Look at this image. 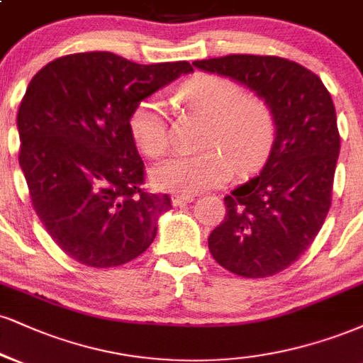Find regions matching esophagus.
Here are the masks:
<instances>
[{"instance_id": "esophagus-1", "label": "esophagus", "mask_w": 363, "mask_h": 363, "mask_svg": "<svg viewBox=\"0 0 363 363\" xmlns=\"http://www.w3.org/2000/svg\"><path fill=\"white\" fill-rule=\"evenodd\" d=\"M194 198L189 194H174L172 196V204L174 206H181V204H186V203H191Z\"/></svg>"}]
</instances>
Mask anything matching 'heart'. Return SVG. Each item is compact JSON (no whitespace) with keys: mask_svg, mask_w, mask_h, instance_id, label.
I'll list each match as a JSON object with an SVG mask.
<instances>
[{"mask_svg":"<svg viewBox=\"0 0 363 363\" xmlns=\"http://www.w3.org/2000/svg\"><path fill=\"white\" fill-rule=\"evenodd\" d=\"M179 98L193 113L208 118L203 140L208 152L174 157L152 170L157 189L194 194L228 181L237 172L255 169L269 154L276 138V116L265 99L245 94L230 77L199 74L179 91ZM133 142L147 157L157 159L167 152V118L162 98L140 101L130 116Z\"/></svg>","mask_w":363,"mask_h":363,"instance_id":"b5f03b06","label":"heart"}]
</instances>
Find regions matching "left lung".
<instances>
[{
	"instance_id": "8db88e82",
	"label": "left lung",
	"mask_w": 363,
	"mask_h": 363,
	"mask_svg": "<svg viewBox=\"0 0 363 363\" xmlns=\"http://www.w3.org/2000/svg\"><path fill=\"white\" fill-rule=\"evenodd\" d=\"M193 65L247 86L276 116L267 162L226 196L225 220L208 238L230 272L274 276L308 250L330 211L340 154L333 99L316 74L282 57L235 54Z\"/></svg>"
}]
</instances>
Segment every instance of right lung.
I'll return each instance as SVG.
<instances>
[{"label": "right lung", "instance_id": "1", "mask_svg": "<svg viewBox=\"0 0 363 363\" xmlns=\"http://www.w3.org/2000/svg\"><path fill=\"white\" fill-rule=\"evenodd\" d=\"M193 72L189 62L142 65L111 52L52 60L20 103V167L37 216L74 260L106 269L137 259L172 208L148 194L130 133L140 101Z\"/></svg>", "mask_w": 363, "mask_h": 363}]
</instances>
